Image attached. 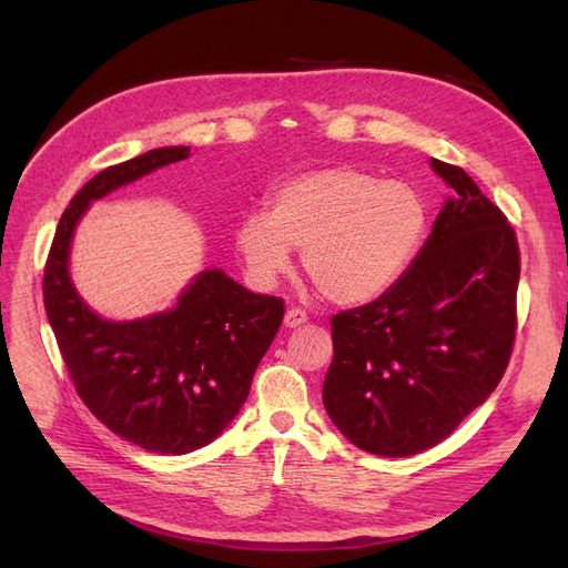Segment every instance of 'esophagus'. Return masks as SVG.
Returning <instances> with one entry per match:
<instances>
[{
  "mask_svg": "<svg viewBox=\"0 0 568 568\" xmlns=\"http://www.w3.org/2000/svg\"><path fill=\"white\" fill-rule=\"evenodd\" d=\"M308 322V313L300 306H292L287 313H285V326H290V329H294V326H302Z\"/></svg>",
  "mask_w": 568,
  "mask_h": 568,
  "instance_id": "34e87169",
  "label": "esophagus"
}]
</instances>
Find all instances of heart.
I'll return each instance as SVG.
<instances>
[{
	"label": "heart",
	"instance_id": "heart-1",
	"mask_svg": "<svg viewBox=\"0 0 568 568\" xmlns=\"http://www.w3.org/2000/svg\"><path fill=\"white\" fill-rule=\"evenodd\" d=\"M428 230L424 197L396 179L334 165L283 182L268 212H251L234 230L248 276L272 285L302 248V264L322 296L362 304L394 285Z\"/></svg>",
	"mask_w": 568,
	"mask_h": 568
}]
</instances>
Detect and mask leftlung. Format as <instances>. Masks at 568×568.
I'll return each mask as SVG.
<instances>
[{"label": "left lung", "instance_id": "obj_1", "mask_svg": "<svg viewBox=\"0 0 568 568\" xmlns=\"http://www.w3.org/2000/svg\"><path fill=\"white\" fill-rule=\"evenodd\" d=\"M456 195L405 276L332 317L322 400L359 449L405 458L449 437L509 366L520 251L514 227L458 165L433 159Z\"/></svg>", "mask_w": 568, "mask_h": 568}]
</instances>
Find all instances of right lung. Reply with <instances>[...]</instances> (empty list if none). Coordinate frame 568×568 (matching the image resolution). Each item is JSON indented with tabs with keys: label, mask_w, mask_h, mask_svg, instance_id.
Instances as JSON below:
<instances>
[{
	"label": "right lung",
	"mask_w": 568,
	"mask_h": 568,
	"mask_svg": "<svg viewBox=\"0 0 568 568\" xmlns=\"http://www.w3.org/2000/svg\"><path fill=\"white\" fill-rule=\"evenodd\" d=\"M189 152L152 149L89 179L59 219L43 268L45 313L87 409L135 446L172 456L214 442L242 409L255 368L278 334L285 302L206 268L174 311L108 322L82 304L67 266L89 202Z\"/></svg>",
	"instance_id": "add662e5"
}]
</instances>
